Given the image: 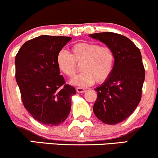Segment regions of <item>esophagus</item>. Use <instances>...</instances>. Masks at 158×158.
Segmentation results:
<instances>
[{
    "instance_id": "34e87169",
    "label": "esophagus",
    "mask_w": 158,
    "mask_h": 158,
    "mask_svg": "<svg viewBox=\"0 0 158 158\" xmlns=\"http://www.w3.org/2000/svg\"><path fill=\"white\" fill-rule=\"evenodd\" d=\"M76 90H77V93H84L85 91H86V89H85L81 88V87L76 88Z\"/></svg>"
}]
</instances>
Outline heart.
Masks as SVG:
<instances>
[{"label": "heart", "mask_w": 158, "mask_h": 158, "mask_svg": "<svg viewBox=\"0 0 158 158\" xmlns=\"http://www.w3.org/2000/svg\"><path fill=\"white\" fill-rule=\"evenodd\" d=\"M71 54L64 50L58 51L56 63L58 69L67 77L75 73L77 64H81V73L74 76L70 84L86 87L96 83H102L110 76L115 62L114 53L108 46H100L93 42H81L70 48Z\"/></svg>", "instance_id": "b5f03b06"}]
</instances>
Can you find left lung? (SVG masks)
Returning <instances> with one entry per match:
<instances>
[{"instance_id": "obj_1", "label": "left lung", "mask_w": 158, "mask_h": 158, "mask_svg": "<svg viewBox=\"0 0 158 158\" xmlns=\"http://www.w3.org/2000/svg\"><path fill=\"white\" fill-rule=\"evenodd\" d=\"M89 36L112 49L115 62L110 76L95 89L93 106L96 117L107 125H116L130 116L141 100L145 69L139 49L126 36L111 32Z\"/></svg>"}]
</instances>
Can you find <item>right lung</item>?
<instances>
[{
    "mask_svg": "<svg viewBox=\"0 0 158 158\" xmlns=\"http://www.w3.org/2000/svg\"><path fill=\"white\" fill-rule=\"evenodd\" d=\"M71 40L42 35L26 42L15 56V79L23 104L42 125H60L70 113L75 89L65 84L56 56Z\"/></svg>",
    "mask_w": 158,
    "mask_h": 158,
    "instance_id": "right-lung-1",
    "label": "right lung"
}]
</instances>
